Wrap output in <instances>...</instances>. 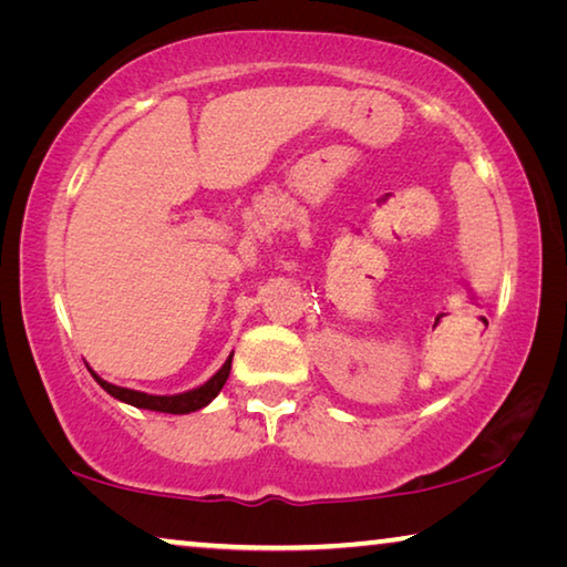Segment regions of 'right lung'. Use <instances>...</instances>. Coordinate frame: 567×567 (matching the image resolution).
<instances>
[{
    "instance_id": "obj_1",
    "label": "right lung",
    "mask_w": 567,
    "mask_h": 567,
    "mask_svg": "<svg viewBox=\"0 0 567 567\" xmlns=\"http://www.w3.org/2000/svg\"><path fill=\"white\" fill-rule=\"evenodd\" d=\"M229 370H233V354H229L223 368H219L215 375L205 382V385H199L195 390H187V392H179V395H147V392H140V390L112 385V382L102 380L94 370H90V372H92V378L100 382L102 390H107L112 398L127 402V405L142 408V410L169 412V415H187V412L203 410L205 405H209V402H213L219 395V390L225 388V382L229 378Z\"/></svg>"
}]
</instances>
